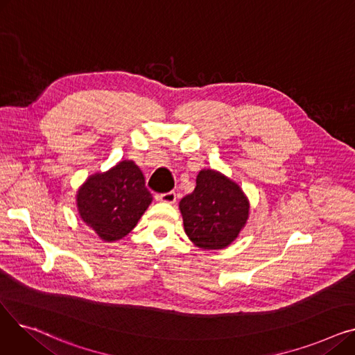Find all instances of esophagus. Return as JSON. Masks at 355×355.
I'll return each instance as SVG.
<instances>
[{"label":"esophagus","instance_id":"34e87169","mask_svg":"<svg viewBox=\"0 0 355 355\" xmlns=\"http://www.w3.org/2000/svg\"><path fill=\"white\" fill-rule=\"evenodd\" d=\"M159 200L164 202H175L177 201V193L175 191H168V193H162L159 196Z\"/></svg>","mask_w":355,"mask_h":355}]
</instances>
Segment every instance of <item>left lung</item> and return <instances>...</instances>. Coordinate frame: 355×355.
<instances>
[{"instance_id":"8db88e82","label":"left lung","mask_w":355,"mask_h":355,"mask_svg":"<svg viewBox=\"0 0 355 355\" xmlns=\"http://www.w3.org/2000/svg\"><path fill=\"white\" fill-rule=\"evenodd\" d=\"M184 230L201 249L229 246L246 225L249 201L239 185L213 170H202L191 194L180 201Z\"/></svg>"}]
</instances>
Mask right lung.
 <instances>
[{
	"instance_id": "add662e5",
	"label": "right lung",
	"mask_w": 355,
	"mask_h": 355,
	"mask_svg": "<svg viewBox=\"0 0 355 355\" xmlns=\"http://www.w3.org/2000/svg\"><path fill=\"white\" fill-rule=\"evenodd\" d=\"M151 201L153 194L134 161H122L105 174L89 177L78 193L82 220L106 241L132 230Z\"/></svg>"
}]
</instances>
